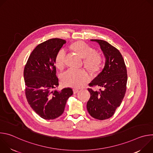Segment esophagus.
<instances>
[{"label":"esophagus","instance_id":"esophagus-1","mask_svg":"<svg viewBox=\"0 0 153 153\" xmlns=\"http://www.w3.org/2000/svg\"><path fill=\"white\" fill-rule=\"evenodd\" d=\"M79 92V90H77V89H74L73 90V93H74V94H76V93H77Z\"/></svg>","mask_w":153,"mask_h":153}]
</instances>
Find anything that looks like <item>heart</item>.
Wrapping results in <instances>:
<instances>
[{
    "mask_svg": "<svg viewBox=\"0 0 153 153\" xmlns=\"http://www.w3.org/2000/svg\"><path fill=\"white\" fill-rule=\"evenodd\" d=\"M71 48L83 59L85 66L93 72L98 71L102 64L103 57L100 53L95 51L94 48L83 41H77L71 45ZM67 51L60 49L56 54L55 63L58 68H62L65 65ZM60 79L65 86L77 88L90 80V76L85 71L69 68L63 72Z\"/></svg>",
    "mask_w": 153,
    "mask_h": 153,
    "instance_id": "b5f03b06",
    "label": "heart"
}]
</instances>
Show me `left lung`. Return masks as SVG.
Here are the masks:
<instances>
[{
  "label": "left lung",
  "mask_w": 153,
  "mask_h": 153,
  "mask_svg": "<svg viewBox=\"0 0 153 153\" xmlns=\"http://www.w3.org/2000/svg\"><path fill=\"white\" fill-rule=\"evenodd\" d=\"M99 43L106 57L102 71L89 86L99 87V92L91 88L90 98L86 108L93 118L105 120L112 117L120 105L126 90L127 71L123 58L120 51L110 43L103 40L91 39Z\"/></svg>",
  "instance_id": "obj_1"
}]
</instances>
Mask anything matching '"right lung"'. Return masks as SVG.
Here are the masks:
<instances>
[{"mask_svg": "<svg viewBox=\"0 0 153 153\" xmlns=\"http://www.w3.org/2000/svg\"><path fill=\"white\" fill-rule=\"evenodd\" d=\"M66 40L54 38L39 44L25 64L24 76L27 100L42 119L53 120L61 116L73 90H54L59 86L55 57Z\"/></svg>", "mask_w": 153, "mask_h": 153, "instance_id": "1", "label": "right lung"}]
</instances>
